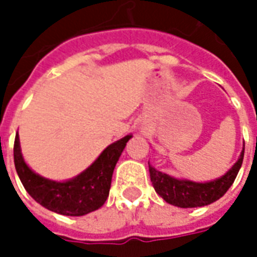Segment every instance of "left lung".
Segmentation results:
<instances>
[{"label": "left lung", "mask_w": 257, "mask_h": 257, "mask_svg": "<svg viewBox=\"0 0 257 257\" xmlns=\"http://www.w3.org/2000/svg\"><path fill=\"white\" fill-rule=\"evenodd\" d=\"M243 151H245V145L238 161L232 165L231 169L224 173L221 178L212 182L197 183L187 179L172 178L149 165L151 183L157 194L161 195L168 204L175 205L179 208H197V206L209 205L223 197L227 190L231 187V184L237 178L238 171L242 165Z\"/></svg>", "instance_id": "left-lung-1"}]
</instances>
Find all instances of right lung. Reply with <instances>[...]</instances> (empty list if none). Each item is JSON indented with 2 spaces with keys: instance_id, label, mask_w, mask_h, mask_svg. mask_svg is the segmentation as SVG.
<instances>
[{
  "instance_id": "right-lung-1",
  "label": "right lung",
  "mask_w": 257,
  "mask_h": 257,
  "mask_svg": "<svg viewBox=\"0 0 257 257\" xmlns=\"http://www.w3.org/2000/svg\"><path fill=\"white\" fill-rule=\"evenodd\" d=\"M132 135L117 140L103 150L92 165L67 182H55L33 172L20 151L19 135L14 145L16 172L27 193L44 208L66 216H84L99 209L106 202L112 172Z\"/></svg>"
}]
</instances>
